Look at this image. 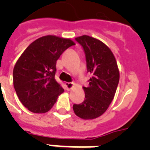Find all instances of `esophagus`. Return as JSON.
<instances>
[{
  "label": "esophagus",
  "mask_w": 150,
  "mask_h": 150,
  "mask_svg": "<svg viewBox=\"0 0 150 150\" xmlns=\"http://www.w3.org/2000/svg\"><path fill=\"white\" fill-rule=\"evenodd\" d=\"M73 86H74V83H73V82H66L65 83L66 89L69 90V89H71V88H72Z\"/></svg>",
  "instance_id": "34e87169"
}]
</instances>
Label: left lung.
Returning a JSON list of instances; mask_svg holds the SVG:
<instances>
[{
	"label": "left lung",
	"mask_w": 150,
	"mask_h": 150,
	"mask_svg": "<svg viewBox=\"0 0 150 150\" xmlns=\"http://www.w3.org/2000/svg\"><path fill=\"white\" fill-rule=\"evenodd\" d=\"M84 50L87 72L92 77L89 86L83 87L84 101L73 105L78 117L94 119L107 110L116 93L119 82V71L114 54L104 43L89 36L75 38Z\"/></svg>",
	"instance_id": "8db88e82"
}]
</instances>
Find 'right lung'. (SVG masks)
I'll list each match as a JSON object with an SVG mask.
<instances>
[{
    "instance_id": "obj_1",
    "label": "right lung",
    "mask_w": 150,
    "mask_h": 150,
    "mask_svg": "<svg viewBox=\"0 0 150 150\" xmlns=\"http://www.w3.org/2000/svg\"><path fill=\"white\" fill-rule=\"evenodd\" d=\"M75 45L69 39L46 36L25 49L13 70L17 96L29 110L43 114L50 110L64 89L56 82V64L63 52Z\"/></svg>"
}]
</instances>
